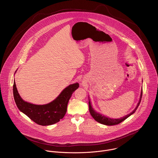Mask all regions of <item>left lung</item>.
Returning <instances> with one entry per match:
<instances>
[{"mask_svg":"<svg viewBox=\"0 0 158 158\" xmlns=\"http://www.w3.org/2000/svg\"><path fill=\"white\" fill-rule=\"evenodd\" d=\"M142 94H143V89H141V95H140V98L139 100V102L137 105L136 107L133 110V111L132 112H131L130 114L126 115L125 117H123L122 118H117V119H114V118H110L109 117H105L97 112H96L92 107L90 101H89V112L90 114V115H92V117L94 118V120L95 121H97V122L101 123V124H103V125H118L119 123H120L121 122H122L123 121H124L125 119H127L128 117H130L131 115H132L133 114H134L135 112V111L136 110V109H138L139 105L141 102V97H142Z\"/></svg>","mask_w":158,"mask_h":158,"instance_id":"1","label":"left lung"}]
</instances>
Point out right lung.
I'll use <instances>...</instances> for the list:
<instances>
[{
	"label": "right lung",
	"mask_w": 158,
	"mask_h": 158,
	"mask_svg": "<svg viewBox=\"0 0 158 158\" xmlns=\"http://www.w3.org/2000/svg\"><path fill=\"white\" fill-rule=\"evenodd\" d=\"M78 87V83L69 85L55 100L41 106L25 102L19 95L15 82L13 86V93L17 106L21 112L36 123L46 126L55 124L64 117L67 111L69 100L73 93Z\"/></svg>",
	"instance_id": "add662e5"
}]
</instances>
